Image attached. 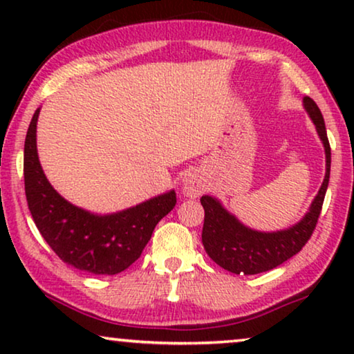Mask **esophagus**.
<instances>
[{"instance_id":"obj_1","label":"esophagus","mask_w":354,"mask_h":354,"mask_svg":"<svg viewBox=\"0 0 354 354\" xmlns=\"http://www.w3.org/2000/svg\"><path fill=\"white\" fill-rule=\"evenodd\" d=\"M182 188H183V193H185L187 196L196 198L206 190V185H205V180H203V177L200 176V174H198L196 171H188L182 178Z\"/></svg>"}]
</instances>
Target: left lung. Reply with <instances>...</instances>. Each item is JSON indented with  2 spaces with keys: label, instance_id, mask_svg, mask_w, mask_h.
Returning a JSON list of instances; mask_svg holds the SVG:
<instances>
[{
  "label": "left lung",
  "instance_id": "obj_1",
  "mask_svg": "<svg viewBox=\"0 0 354 354\" xmlns=\"http://www.w3.org/2000/svg\"><path fill=\"white\" fill-rule=\"evenodd\" d=\"M303 106L316 125L317 135L326 151V177L316 198L303 219L285 230L259 232L236 219L222 206L214 196H201L205 207V224H203V245L209 258L221 268L234 274L253 275L277 268L285 261L301 251L306 241L311 239L321 214L324 196H326L328 177H330V145H328L326 122L317 104L304 96Z\"/></svg>",
  "mask_w": 354,
  "mask_h": 354
}]
</instances>
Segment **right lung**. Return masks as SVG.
<instances>
[{
	"label": "right lung",
	"instance_id": "right-lung-1",
	"mask_svg": "<svg viewBox=\"0 0 354 354\" xmlns=\"http://www.w3.org/2000/svg\"><path fill=\"white\" fill-rule=\"evenodd\" d=\"M40 108L28 125L24 145V180L28 209L51 250L75 269L114 275L135 263L154 227L176 206L171 190L113 214H93L64 200L43 172L37 151Z\"/></svg>",
	"mask_w": 354,
	"mask_h": 354
}]
</instances>
